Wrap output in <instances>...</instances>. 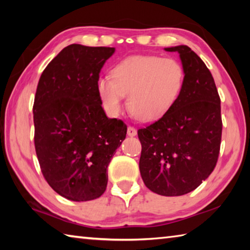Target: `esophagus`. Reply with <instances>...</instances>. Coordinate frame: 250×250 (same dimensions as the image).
Instances as JSON below:
<instances>
[{"label":"esophagus","mask_w":250,"mask_h":250,"mask_svg":"<svg viewBox=\"0 0 250 250\" xmlns=\"http://www.w3.org/2000/svg\"><path fill=\"white\" fill-rule=\"evenodd\" d=\"M137 129L133 128V126H128V135L130 137H134V135H137Z\"/></svg>","instance_id":"obj_1"}]
</instances>
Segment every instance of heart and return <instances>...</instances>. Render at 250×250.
<instances>
[{
    "label": "heart",
    "instance_id": "obj_1",
    "mask_svg": "<svg viewBox=\"0 0 250 250\" xmlns=\"http://www.w3.org/2000/svg\"><path fill=\"white\" fill-rule=\"evenodd\" d=\"M112 78L101 76L97 91L109 116L117 117L126 104L139 119H159L168 111L183 88L185 71L174 58L134 55L113 66Z\"/></svg>",
    "mask_w": 250,
    "mask_h": 250
}]
</instances>
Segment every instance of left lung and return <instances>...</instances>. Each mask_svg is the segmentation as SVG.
<instances>
[{
	"label": "left lung",
	"instance_id": "obj_1",
	"mask_svg": "<svg viewBox=\"0 0 250 250\" xmlns=\"http://www.w3.org/2000/svg\"><path fill=\"white\" fill-rule=\"evenodd\" d=\"M177 52L185 71L174 104L158 121L138 130L140 173L146 186L163 196L188 194L216 167L222 140L221 98L204 62L186 45Z\"/></svg>",
	"mask_w": 250,
	"mask_h": 250
}]
</instances>
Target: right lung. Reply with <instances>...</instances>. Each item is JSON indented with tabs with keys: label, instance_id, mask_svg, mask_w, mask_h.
Instances as JSON below:
<instances>
[{
	"label": "right lung",
	"instance_id": "1",
	"mask_svg": "<svg viewBox=\"0 0 250 250\" xmlns=\"http://www.w3.org/2000/svg\"><path fill=\"white\" fill-rule=\"evenodd\" d=\"M113 47L71 44L49 62L34 100V142L50 188L74 202L100 197L126 125L101 107L97 82Z\"/></svg>",
	"mask_w": 250,
	"mask_h": 250
}]
</instances>
